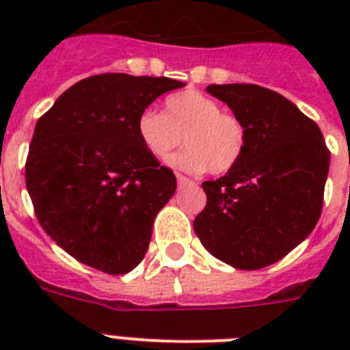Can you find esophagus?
Masks as SVG:
<instances>
[{
    "mask_svg": "<svg viewBox=\"0 0 350 350\" xmlns=\"http://www.w3.org/2000/svg\"><path fill=\"white\" fill-rule=\"evenodd\" d=\"M176 178H178V185H180V187L192 185V183H194V181L189 180V178H187V176H183V174H176Z\"/></svg>",
    "mask_w": 350,
    "mask_h": 350,
    "instance_id": "1",
    "label": "esophagus"
}]
</instances>
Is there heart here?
Returning <instances> with one entry per match:
<instances>
[{
	"label": "heart",
	"mask_w": 350,
	"mask_h": 350,
	"mask_svg": "<svg viewBox=\"0 0 350 350\" xmlns=\"http://www.w3.org/2000/svg\"><path fill=\"white\" fill-rule=\"evenodd\" d=\"M139 142L152 158L165 159L185 139L189 147L170 158V165L187 172L225 174L243 159L249 131L234 112L221 111L211 96L183 90L167 96L163 114L145 109L136 120Z\"/></svg>",
	"instance_id": "1"
}]
</instances>
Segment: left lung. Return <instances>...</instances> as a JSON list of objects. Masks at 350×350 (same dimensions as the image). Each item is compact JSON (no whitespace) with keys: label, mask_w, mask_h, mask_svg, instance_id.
<instances>
[{"label":"left lung","mask_w":350,"mask_h":350,"mask_svg":"<svg viewBox=\"0 0 350 350\" xmlns=\"http://www.w3.org/2000/svg\"><path fill=\"white\" fill-rule=\"evenodd\" d=\"M247 125L243 159L203 181L207 205L194 219L203 247L224 263L258 271L276 263L318 224L331 152L320 126L293 101L260 85H208Z\"/></svg>","instance_id":"obj_1"}]
</instances>
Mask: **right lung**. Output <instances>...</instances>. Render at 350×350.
<instances>
[{
    "label": "right lung",
    "mask_w": 350,
    "mask_h": 350,
    "mask_svg": "<svg viewBox=\"0 0 350 350\" xmlns=\"http://www.w3.org/2000/svg\"><path fill=\"white\" fill-rule=\"evenodd\" d=\"M183 81L107 72L65 90L38 120L25 163L36 218L65 252L126 274L147 252L176 176L145 150L136 120Z\"/></svg>",
    "instance_id": "right-lung-1"
}]
</instances>
